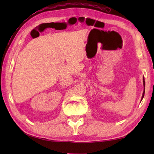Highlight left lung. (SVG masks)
Returning <instances> with one entry per match:
<instances>
[{"label": "left lung", "instance_id": "obj_1", "mask_svg": "<svg viewBox=\"0 0 154 154\" xmlns=\"http://www.w3.org/2000/svg\"><path fill=\"white\" fill-rule=\"evenodd\" d=\"M143 87H144V89H143V94H142V100L143 99V96H144V93H145V81H144V77H143ZM142 100H141V101H142Z\"/></svg>", "mask_w": 154, "mask_h": 154}]
</instances>
